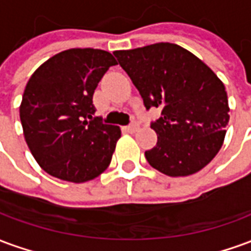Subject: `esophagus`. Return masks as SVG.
<instances>
[{
	"instance_id": "esophagus-1",
	"label": "esophagus",
	"mask_w": 251,
	"mask_h": 251,
	"mask_svg": "<svg viewBox=\"0 0 251 251\" xmlns=\"http://www.w3.org/2000/svg\"><path fill=\"white\" fill-rule=\"evenodd\" d=\"M138 127H140V125H138L137 122H133V124H130L129 126H126L125 129L129 131V133H134V131L138 130Z\"/></svg>"
}]
</instances>
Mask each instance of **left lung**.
I'll use <instances>...</instances> for the list:
<instances>
[{
    "mask_svg": "<svg viewBox=\"0 0 251 251\" xmlns=\"http://www.w3.org/2000/svg\"><path fill=\"white\" fill-rule=\"evenodd\" d=\"M114 55L147 110L163 109L161 117L151 122L157 144L145 152L148 163L172 177L204 168L222 148L230 118L221 79L199 57L172 43Z\"/></svg>",
    "mask_w": 251,
    "mask_h": 251,
    "instance_id": "left-lung-1",
    "label": "left lung"
}]
</instances>
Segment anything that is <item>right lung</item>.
I'll return each mask as SVG.
<instances>
[{"mask_svg": "<svg viewBox=\"0 0 251 251\" xmlns=\"http://www.w3.org/2000/svg\"><path fill=\"white\" fill-rule=\"evenodd\" d=\"M115 64L107 51L72 48L48 59L30 76L20 120L30 153L47 174L84 183L109 167L121 129L94 117L93 95Z\"/></svg>", "mask_w": 251, "mask_h": 251, "instance_id": "obj_1", "label": "right lung"}]
</instances>
